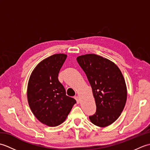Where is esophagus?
I'll return each mask as SVG.
<instances>
[{
    "label": "esophagus",
    "mask_w": 150,
    "mask_h": 150,
    "mask_svg": "<svg viewBox=\"0 0 150 150\" xmlns=\"http://www.w3.org/2000/svg\"><path fill=\"white\" fill-rule=\"evenodd\" d=\"M75 99L77 100V103L79 104V103H80V98H79V97L78 96H75Z\"/></svg>",
    "instance_id": "34e87169"
}]
</instances>
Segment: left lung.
I'll return each mask as SVG.
<instances>
[{
    "label": "left lung",
    "mask_w": 150,
    "mask_h": 150,
    "mask_svg": "<svg viewBox=\"0 0 150 150\" xmlns=\"http://www.w3.org/2000/svg\"><path fill=\"white\" fill-rule=\"evenodd\" d=\"M77 60L87 76L97 106L89 119L97 126L110 125L120 115L127 99L122 73L115 64L95 54L79 56Z\"/></svg>",
    "instance_id": "1"
}]
</instances>
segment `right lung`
<instances>
[{
	"instance_id": "add662e5",
	"label": "right lung",
	"mask_w": 150,
	"mask_h": 150,
	"mask_svg": "<svg viewBox=\"0 0 150 150\" xmlns=\"http://www.w3.org/2000/svg\"><path fill=\"white\" fill-rule=\"evenodd\" d=\"M65 54H55L44 59L31 73L27 97L32 113L40 122L55 127L68 117L76 100L66 95L58 79L59 73L66 59Z\"/></svg>"
}]
</instances>
